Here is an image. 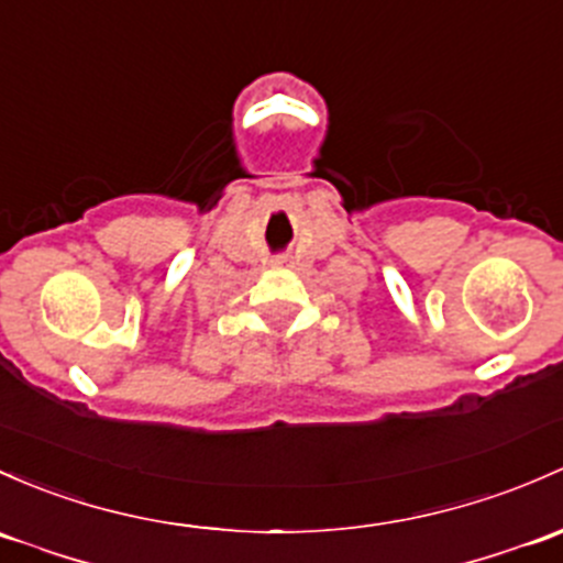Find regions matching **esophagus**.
Masks as SVG:
<instances>
[{
	"label": "esophagus",
	"instance_id": "obj_1",
	"mask_svg": "<svg viewBox=\"0 0 563 563\" xmlns=\"http://www.w3.org/2000/svg\"><path fill=\"white\" fill-rule=\"evenodd\" d=\"M275 264H277V266H286V264H288V256H277Z\"/></svg>",
	"mask_w": 563,
	"mask_h": 563
}]
</instances>
